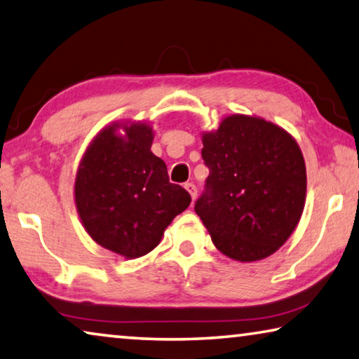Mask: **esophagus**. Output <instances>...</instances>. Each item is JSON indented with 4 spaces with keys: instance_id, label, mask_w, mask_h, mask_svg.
<instances>
[{
    "instance_id": "34e87169",
    "label": "esophagus",
    "mask_w": 359,
    "mask_h": 359,
    "mask_svg": "<svg viewBox=\"0 0 359 359\" xmlns=\"http://www.w3.org/2000/svg\"><path fill=\"white\" fill-rule=\"evenodd\" d=\"M185 189H187V191H189V193H190L191 200H195V198H196V195H198L196 185H195V184H191V182H187V184H185Z\"/></svg>"
}]
</instances>
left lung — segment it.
Listing matches in <instances>:
<instances>
[{
	"mask_svg": "<svg viewBox=\"0 0 359 359\" xmlns=\"http://www.w3.org/2000/svg\"><path fill=\"white\" fill-rule=\"evenodd\" d=\"M201 156L209 175L195 212L215 248L240 262L276 252L305 204L306 172L297 142L265 119L233 115L203 135Z\"/></svg>",
	"mask_w": 359,
	"mask_h": 359,
	"instance_id": "left-lung-1",
	"label": "left lung"
}]
</instances>
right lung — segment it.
<instances>
[{"label":"right lung","mask_w":359,"mask_h":359,"mask_svg":"<svg viewBox=\"0 0 359 359\" xmlns=\"http://www.w3.org/2000/svg\"><path fill=\"white\" fill-rule=\"evenodd\" d=\"M116 124L93 140L75 182L78 214L90 238L128 259L149 254L166 226L190 206L189 191L170 184L168 168L150 151L153 133L147 124Z\"/></svg>","instance_id":"right-lung-1"}]
</instances>
